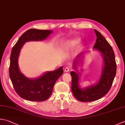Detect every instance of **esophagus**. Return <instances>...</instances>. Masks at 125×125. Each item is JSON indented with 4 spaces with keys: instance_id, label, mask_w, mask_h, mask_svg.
I'll list each match as a JSON object with an SVG mask.
<instances>
[{
    "instance_id": "1",
    "label": "esophagus",
    "mask_w": 125,
    "mask_h": 125,
    "mask_svg": "<svg viewBox=\"0 0 125 125\" xmlns=\"http://www.w3.org/2000/svg\"><path fill=\"white\" fill-rule=\"evenodd\" d=\"M70 67H66L65 69V72H69V71H70Z\"/></svg>"
}]
</instances>
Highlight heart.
Instances as JSON below:
<instances>
[{
  "label": "heart",
  "instance_id": "heart-1",
  "mask_svg": "<svg viewBox=\"0 0 125 125\" xmlns=\"http://www.w3.org/2000/svg\"><path fill=\"white\" fill-rule=\"evenodd\" d=\"M81 40L79 39H75L73 40H71L68 41L65 43V46L66 47H69L71 46H74L76 45L78 43H79Z\"/></svg>",
  "mask_w": 125,
  "mask_h": 125
}]
</instances>
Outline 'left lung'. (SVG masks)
I'll use <instances>...</instances> for the list:
<instances>
[{"label":"left lung","mask_w":125,"mask_h":125,"mask_svg":"<svg viewBox=\"0 0 125 125\" xmlns=\"http://www.w3.org/2000/svg\"><path fill=\"white\" fill-rule=\"evenodd\" d=\"M94 30L97 39L93 48L100 53L103 62L99 80L95 84L86 88H81L80 87L79 81L81 72L79 73L78 70L77 66L82 62L81 59H82V55L84 53L83 52L77 56L73 62V68L76 71H71L70 73L72 76L71 89L73 94L78 100L81 102L97 100L106 95L111 88L116 72L115 54L112 46L99 31L95 29ZM81 70V71H83L82 69Z\"/></svg>","instance_id":"left-lung-1"}]
</instances>
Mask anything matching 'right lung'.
I'll return each mask as SVG.
<instances>
[{"instance_id":"add662e5","label":"right lung","mask_w":125,"mask_h":125,"mask_svg":"<svg viewBox=\"0 0 125 125\" xmlns=\"http://www.w3.org/2000/svg\"><path fill=\"white\" fill-rule=\"evenodd\" d=\"M53 31L30 29L22 35L12 49L9 75L16 92L23 99L37 102L47 100L56 81L63 74V68L61 66L53 71L46 72L36 78H29L20 71L18 66V56L25 42L44 40Z\"/></svg>"}]
</instances>
